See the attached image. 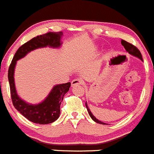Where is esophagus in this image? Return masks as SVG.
<instances>
[{
  "instance_id": "34e87169",
  "label": "esophagus",
  "mask_w": 154,
  "mask_h": 154,
  "mask_svg": "<svg viewBox=\"0 0 154 154\" xmlns=\"http://www.w3.org/2000/svg\"><path fill=\"white\" fill-rule=\"evenodd\" d=\"M82 84H83V81H82V79H79V78L73 79V80L72 81V82H71V85H72V87L75 86V85H82Z\"/></svg>"
}]
</instances>
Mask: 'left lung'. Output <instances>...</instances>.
<instances>
[{
	"instance_id": "1",
	"label": "left lung",
	"mask_w": 154,
	"mask_h": 154,
	"mask_svg": "<svg viewBox=\"0 0 154 154\" xmlns=\"http://www.w3.org/2000/svg\"><path fill=\"white\" fill-rule=\"evenodd\" d=\"M121 44H122V45L123 47H125V50H126L127 51H128L130 54H131V55H134V56H136V57H138V58H140V59L142 60V61H143V59H142V54H141L140 51H139V49H138L137 47H136V46L133 45L132 44H131V43H129V42H126V41H125V40H122L121 41ZM85 105H86V107H87V109H88V111L89 115L90 116V117H91V118H92V119L94 120V121L96 122L99 123V124L104 125V122H101V121H99V120H98L97 119H96V117H95L94 116H93V114H92V112H90V110H89L87 103H85Z\"/></svg>"
}]
</instances>
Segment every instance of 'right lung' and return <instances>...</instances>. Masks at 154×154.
I'll list each match as a JSON object with an SVG mask.
<instances>
[{
    "label": "right lung",
    "mask_w": 154,
    "mask_h": 154,
    "mask_svg": "<svg viewBox=\"0 0 154 154\" xmlns=\"http://www.w3.org/2000/svg\"><path fill=\"white\" fill-rule=\"evenodd\" d=\"M63 33L49 32L38 35L29 42L20 46L14 55L12 61L8 70V79L10 88L11 99L12 104L17 110H18L25 118L32 122L39 125H46L53 122L58 119L61 112V101L64 96L70 88V82L58 85L55 86L45 99L41 104L32 105L20 99L17 95L14 82V70L16 61L23 58L29 52L40 47H58L61 45V37Z\"/></svg>",
    "instance_id": "1"
}]
</instances>
